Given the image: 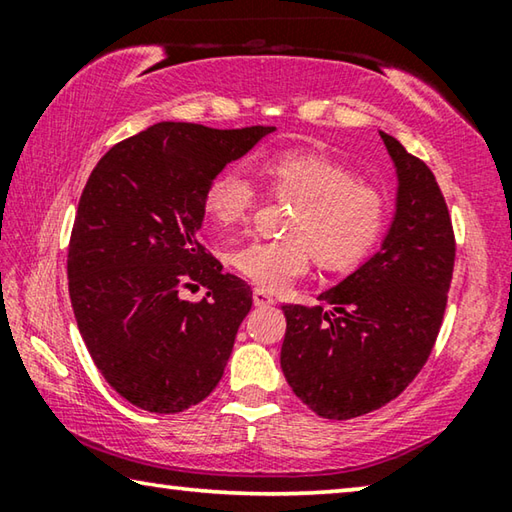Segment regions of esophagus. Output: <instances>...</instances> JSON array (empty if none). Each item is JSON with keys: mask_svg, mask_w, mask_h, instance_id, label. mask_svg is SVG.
<instances>
[{"mask_svg": "<svg viewBox=\"0 0 512 512\" xmlns=\"http://www.w3.org/2000/svg\"><path fill=\"white\" fill-rule=\"evenodd\" d=\"M253 302H255V307H271V305H275V298L264 289H255L253 291Z\"/></svg>", "mask_w": 512, "mask_h": 512, "instance_id": "34e87169", "label": "esophagus"}]
</instances>
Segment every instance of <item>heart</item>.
<instances>
[{
    "instance_id": "b5f03b06",
    "label": "heart",
    "mask_w": 512,
    "mask_h": 512,
    "mask_svg": "<svg viewBox=\"0 0 512 512\" xmlns=\"http://www.w3.org/2000/svg\"><path fill=\"white\" fill-rule=\"evenodd\" d=\"M275 194L298 201L282 241H248L232 264L259 287L277 291L309 271L311 257L327 268H350L375 246L386 219V198L377 187L357 180L354 171L323 153L280 151L262 164ZM257 189L244 169L216 173L205 192V212L230 228L253 212Z\"/></svg>"
}]
</instances>
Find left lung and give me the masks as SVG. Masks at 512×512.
I'll use <instances>...</instances> for the list:
<instances>
[{"label": "left lung", "mask_w": 512, "mask_h": 512, "mask_svg": "<svg viewBox=\"0 0 512 512\" xmlns=\"http://www.w3.org/2000/svg\"><path fill=\"white\" fill-rule=\"evenodd\" d=\"M379 137L397 178L379 253L320 293V305H282V372L327 420L381 409L411 384L436 343L452 282L454 232L436 178L393 135Z\"/></svg>", "instance_id": "1"}]
</instances>
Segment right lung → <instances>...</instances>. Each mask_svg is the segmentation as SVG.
I'll use <instances>...</instances> for the list:
<instances>
[{
	"label": "right lung",
	"mask_w": 512,
	"mask_h": 512,
	"mask_svg": "<svg viewBox=\"0 0 512 512\" xmlns=\"http://www.w3.org/2000/svg\"><path fill=\"white\" fill-rule=\"evenodd\" d=\"M273 131L160 121L90 173L69 239V298L94 366L137 409L180 413L223 377L253 291L198 239L205 192ZM187 281L208 287L196 306L177 293Z\"/></svg>",
	"instance_id": "right-lung-1"
}]
</instances>
